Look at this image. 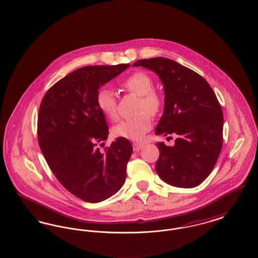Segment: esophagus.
Listing matches in <instances>:
<instances>
[{"instance_id":"1","label":"esophagus","mask_w":258,"mask_h":258,"mask_svg":"<svg viewBox=\"0 0 258 258\" xmlns=\"http://www.w3.org/2000/svg\"><path fill=\"white\" fill-rule=\"evenodd\" d=\"M133 146H134V150H135V151H139V150H141L142 148L144 147V144L135 142V143L133 144Z\"/></svg>"}]
</instances>
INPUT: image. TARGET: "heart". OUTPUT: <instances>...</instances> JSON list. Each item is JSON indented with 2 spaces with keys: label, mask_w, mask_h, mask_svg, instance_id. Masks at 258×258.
Here are the masks:
<instances>
[{
  "label": "heart",
  "mask_w": 258,
  "mask_h": 258,
  "mask_svg": "<svg viewBox=\"0 0 258 258\" xmlns=\"http://www.w3.org/2000/svg\"><path fill=\"white\" fill-rule=\"evenodd\" d=\"M121 88L139 96L134 118L122 120L112 128L116 137L133 141H142L152 127L151 116H157L162 110L163 98L159 91L154 89V79L151 75L136 72L128 75L121 83ZM96 104L98 110L107 119L114 121L118 117L117 100L109 89L101 88L97 93Z\"/></svg>",
  "instance_id": "b5f03b06"
}]
</instances>
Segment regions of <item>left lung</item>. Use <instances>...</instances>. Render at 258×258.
Instances as JSON below:
<instances>
[{"instance_id":"1","label":"left lung","mask_w":258,"mask_h":258,"mask_svg":"<svg viewBox=\"0 0 258 258\" xmlns=\"http://www.w3.org/2000/svg\"><path fill=\"white\" fill-rule=\"evenodd\" d=\"M133 66L155 72L163 84L164 110L156 135H177L173 147L157 144V173L174 186H197L215 167L222 147L223 115L216 94L201 75L170 59H143Z\"/></svg>"}]
</instances>
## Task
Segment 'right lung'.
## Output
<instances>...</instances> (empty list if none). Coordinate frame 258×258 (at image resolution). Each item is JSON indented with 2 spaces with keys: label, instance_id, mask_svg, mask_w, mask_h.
<instances>
[{
  "label": "right lung",
  "instance_id": "1",
  "mask_svg": "<svg viewBox=\"0 0 258 258\" xmlns=\"http://www.w3.org/2000/svg\"><path fill=\"white\" fill-rule=\"evenodd\" d=\"M131 64L87 66L55 83L41 100L37 139L50 169L61 185L81 200L97 203L123 185L133 146L118 137L100 151L107 139L105 117L98 110L99 87Z\"/></svg>",
  "mask_w": 258,
  "mask_h": 258
}]
</instances>
